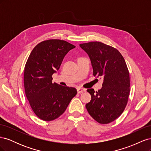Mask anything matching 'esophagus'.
I'll return each mask as SVG.
<instances>
[{
    "label": "esophagus",
    "mask_w": 151,
    "mask_h": 151,
    "mask_svg": "<svg viewBox=\"0 0 151 151\" xmlns=\"http://www.w3.org/2000/svg\"><path fill=\"white\" fill-rule=\"evenodd\" d=\"M77 93H83L84 91H86V89H83V88H77Z\"/></svg>",
    "instance_id": "esophagus-1"
}]
</instances>
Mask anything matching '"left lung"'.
<instances>
[{"instance_id": "obj_1", "label": "left lung", "mask_w": 151, "mask_h": 151, "mask_svg": "<svg viewBox=\"0 0 151 151\" xmlns=\"http://www.w3.org/2000/svg\"><path fill=\"white\" fill-rule=\"evenodd\" d=\"M88 54L94 76L103 77L102 88L91 96L86 104L89 115L101 124L115 120L124 111L130 94V75L124 58L118 50L99 42L80 44Z\"/></svg>"}]
</instances>
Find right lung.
Here are the masks:
<instances>
[{
  "label": "right lung",
  "instance_id": "add662e5",
  "mask_svg": "<svg viewBox=\"0 0 151 151\" xmlns=\"http://www.w3.org/2000/svg\"><path fill=\"white\" fill-rule=\"evenodd\" d=\"M75 47L64 40H48L38 43L29 55L24 70L25 94L41 120L58 118L77 94L74 88L52 83L53 74L60 68L65 55Z\"/></svg>",
  "mask_w": 151,
  "mask_h": 151
}]
</instances>
